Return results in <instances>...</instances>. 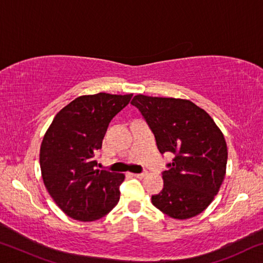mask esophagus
Masks as SVG:
<instances>
[{
	"label": "esophagus",
	"mask_w": 263,
	"mask_h": 263,
	"mask_svg": "<svg viewBox=\"0 0 263 263\" xmlns=\"http://www.w3.org/2000/svg\"><path fill=\"white\" fill-rule=\"evenodd\" d=\"M132 176H135V177H139V179H142V177H146V176H147V172L141 173V174H132Z\"/></svg>",
	"instance_id": "obj_1"
}]
</instances>
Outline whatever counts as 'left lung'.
I'll return each instance as SVG.
<instances>
[{
  "mask_svg": "<svg viewBox=\"0 0 263 263\" xmlns=\"http://www.w3.org/2000/svg\"><path fill=\"white\" fill-rule=\"evenodd\" d=\"M153 131L161 153L175 155L152 204L174 219H189L210 205L226 174L228 145L205 110L193 102L138 94L131 101Z\"/></svg>",
  "mask_w": 263,
  "mask_h": 263,
  "instance_id": "obj_1",
  "label": "left lung"
}]
</instances>
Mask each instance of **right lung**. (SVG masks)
I'll return each mask as SVG.
<instances>
[{
	"label": "right lung",
	"instance_id": "right-lung-1",
	"mask_svg": "<svg viewBox=\"0 0 263 263\" xmlns=\"http://www.w3.org/2000/svg\"><path fill=\"white\" fill-rule=\"evenodd\" d=\"M132 95L79 96L55 115L44 135L39 152L44 184L73 219L94 221L117 205L125 175L96 169L95 154L110 121Z\"/></svg>",
	"mask_w": 263,
	"mask_h": 263
}]
</instances>
